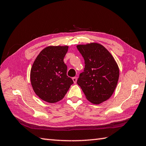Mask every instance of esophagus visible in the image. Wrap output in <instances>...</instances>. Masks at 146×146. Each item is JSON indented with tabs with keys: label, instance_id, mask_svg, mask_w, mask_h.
Instances as JSON below:
<instances>
[{
	"label": "esophagus",
	"instance_id": "esophagus-1",
	"mask_svg": "<svg viewBox=\"0 0 146 146\" xmlns=\"http://www.w3.org/2000/svg\"><path fill=\"white\" fill-rule=\"evenodd\" d=\"M72 80H73L74 83H76V82H77V78H76V77H73V78H72Z\"/></svg>",
	"mask_w": 146,
	"mask_h": 146
}]
</instances>
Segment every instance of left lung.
<instances>
[{
    "label": "left lung",
    "mask_w": 146,
    "mask_h": 146,
    "mask_svg": "<svg viewBox=\"0 0 146 146\" xmlns=\"http://www.w3.org/2000/svg\"><path fill=\"white\" fill-rule=\"evenodd\" d=\"M76 47L85 64L77 83L92 104H99L108 100L119 80V69L116 61L109 51L98 43L80 44Z\"/></svg>",
    "instance_id": "8db88e82"
}]
</instances>
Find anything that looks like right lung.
<instances>
[{
  "instance_id": "1",
  "label": "right lung",
  "mask_w": 146,
  "mask_h": 146,
  "mask_svg": "<svg viewBox=\"0 0 146 146\" xmlns=\"http://www.w3.org/2000/svg\"><path fill=\"white\" fill-rule=\"evenodd\" d=\"M68 46H48L40 52L31 70V82L38 97L49 103L63 99L73 81L63 60Z\"/></svg>"
}]
</instances>
